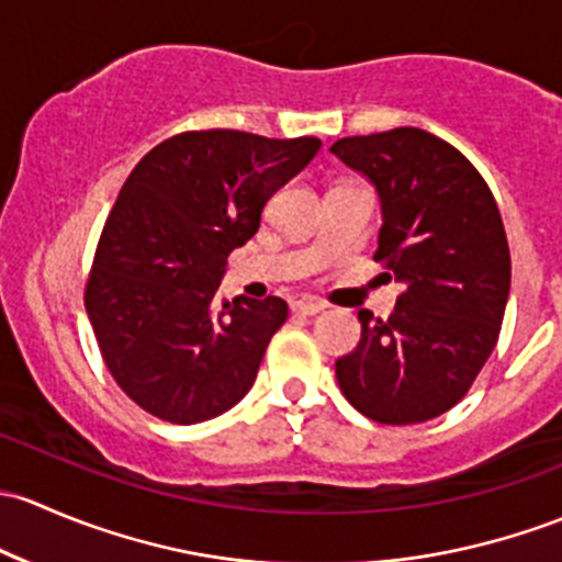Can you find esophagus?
Listing matches in <instances>:
<instances>
[{
  "label": "esophagus",
  "instance_id": "1",
  "mask_svg": "<svg viewBox=\"0 0 562 562\" xmlns=\"http://www.w3.org/2000/svg\"><path fill=\"white\" fill-rule=\"evenodd\" d=\"M324 308H327V303H322V300H314V297H300L292 303V311L300 316H316L322 314Z\"/></svg>",
  "mask_w": 562,
  "mask_h": 562
}]
</instances>
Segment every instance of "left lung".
I'll return each mask as SVG.
<instances>
[{
	"mask_svg": "<svg viewBox=\"0 0 562 562\" xmlns=\"http://www.w3.org/2000/svg\"><path fill=\"white\" fill-rule=\"evenodd\" d=\"M381 200L379 251L403 283L390 319L360 311L362 338L335 362L340 392L381 425H419L465 397L493 355L512 286L501 211L476 167L416 126L329 148Z\"/></svg>",
	"mask_w": 562,
	"mask_h": 562,
	"instance_id": "obj_1",
	"label": "left lung"
}]
</instances>
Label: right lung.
Masks as SVG:
<instances>
[{
  "mask_svg": "<svg viewBox=\"0 0 562 562\" xmlns=\"http://www.w3.org/2000/svg\"><path fill=\"white\" fill-rule=\"evenodd\" d=\"M319 148L316 137L181 132L130 172L83 300L110 375L143 411L196 425L251 390L289 308L273 294L218 303V283L265 202Z\"/></svg>",
  "mask_w": 562,
  "mask_h": 562,
  "instance_id": "right-lung-1",
  "label": "right lung"
}]
</instances>
